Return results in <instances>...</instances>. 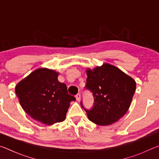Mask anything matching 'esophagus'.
<instances>
[{
    "instance_id": "1",
    "label": "esophagus",
    "mask_w": 159,
    "mask_h": 159,
    "mask_svg": "<svg viewBox=\"0 0 159 159\" xmlns=\"http://www.w3.org/2000/svg\"><path fill=\"white\" fill-rule=\"evenodd\" d=\"M76 100L77 101H80V93H78L77 95H76Z\"/></svg>"
}]
</instances>
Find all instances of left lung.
Wrapping results in <instances>:
<instances>
[{"instance_id":"left-lung-1","label":"left lung","mask_w":159,"mask_h":159,"mask_svg":"<svg viewBox=\"0 0 159 159\" xmlns=\"http://www.w3.org/2000/svg\"><path fill=\"white\" fill-rule=\"evenodd\" d=\"M85 88L93 93L94 104L86 109L91 121L99 125H110L128 111L136 89V83L130 76L111 64H104L93 70H87Z\"/></svg>"}]
</instances>
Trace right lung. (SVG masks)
<instances>
[{"label":"right lung","instance_id":"obj_1","mask_svg":"<svg viewBox=\"0 0 159 159\" xmlns=\"http://www.w3.org/2000/svg\"><path fill=\"white\" fill-rule=\"evenodd\" d=\"M54 70L41 68L18 83L15 93L22 109L34 120L52 125L63 121L70 102L76 98L67 92Z\"/></svg>","mask_w":159,"mask_h":159}]
</instances>
